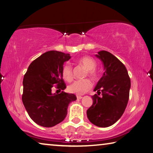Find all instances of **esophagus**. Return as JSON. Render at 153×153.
Here are the masks:
<instances>
[{
  "label": "esophagus",
  "mask_w": 153,
  "mask_h": 153,
  "mask_svg": "<svg viewBox=\"0 0 153 153\" xmlns=\"http://www.w3.org/2000/svg\"><path fill=\"white\" fill-rule=\"evenodd\" d=\"M76 98L77 99H81V98H83V97H82L81 96H76Z\"/></svg>",
  "instance_id": "esophagus-1"
}]
</instances>
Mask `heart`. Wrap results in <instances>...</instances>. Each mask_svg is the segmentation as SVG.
Returning <instances> with one entry per match:
<instances>
[{
  "mask_svg": "<svg viewBox=\"0 0 153 153\" xmlns=\"http://www.w3.org/2000/svg\"><path fill=\"white\" fill-rule=\"evenodd\" d=\"M79 63L87 69L88 74L90 77L95 79L97 76V72L96 70V62L92 57L89 56H85L79 59ZM62 76L65 81H71L73 77L72 68L69 63H66L63 65L62 68ZM91 83L88 79L74 81L69 85L68 90L70 93L76 94H83L90 90Z\"/></svg>",
  "mask_w": 153,
  "mask_h": 153,
  "instance_id": "obj_1",
  "label": "heart"
}]
</instances>
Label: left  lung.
Instances as JSON below:
<instances>
[{
    "mask_svg": "<svg viewBox=\"0 0 153 153\" xmlns=\"http://www.w3.org/2000/svg\"><path fill=\"white\" fill-rule=\"evenodd\" d=\"M96 57L102 61L105 72L91 96L93 104L87 111L91 123L99 127H108L116 123L124 114L129 98L131 79L127 70L111 53L101 51ZM102 95L99 97L100 94Z\"/></svg>",
    "mask_w": 153,
    "mask_h": 153,
    "instance_id": "left-lung-1",
    "label": "left lung"
}]
</instances>
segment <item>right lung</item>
<instances>
[{
	"label": "right lung",
	"mask_w": 153,
	"mask_h": 153,
	"mask_svg": "<svg viewBox=\"0 0 153 153\" xmlns=\"http://www.w3.org/2000/svg\"><path fill=\"white\" fill-rule=\"evenodd\" d=\"M70 54L51 51L30 63L23 79L22 100L26 110L35 123L44 127L60 123L67 115L69 104L76 100L73 94H53L55 87L64 90L66 85L62 76L64 62Z\"/></svg>",
	"instance_id": "1"
}]
</instances>
